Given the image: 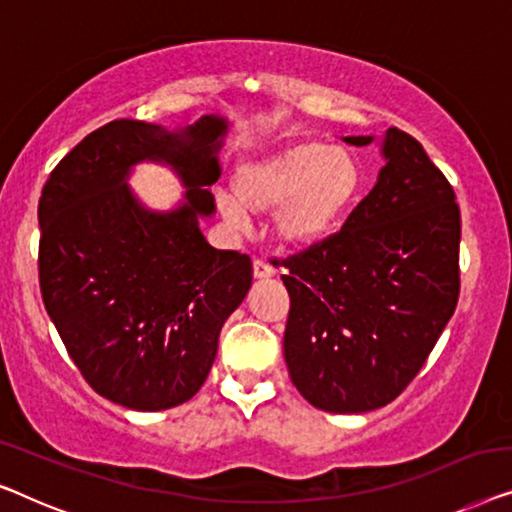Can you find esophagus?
<instances>
[{
	"instance_id": "34e87169",
	"label": "esophagus",
	"mask_w": 512,
	"mask_h": 512,
	"mask_svg": "<svg viewBox=\"0 0 512 512\" xmlns=\"http://www.w3.org/2000/svg\"><path fill=\"white\" fill-rule=\"evenodd\" d=\"M253 276H255V280H269L276 276V271H273V266L269 262H264V259H255Z\"/></svg>"
}]
</instances>
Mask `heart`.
Masks as SVG:
<instances>
[{"label": "heart", "instance_id": "b5f03b06", "mask_svg": "<svg viewBox=\"0 0 512 512\" xmlns=\"http://www.w3.org/2000/svg\"><path fill=\"white\" fill-rule=\"evenodd\" d=\"M362 190L364 169L352 150L304 139L243 160L218 208L239 229L250 225V215L273 213L280 246L308 250L343 227Z\"/></svg>", "mask_w": 512, "mask_h": 512}]
</instances>
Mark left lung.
Wrapping results in <instances>:
<instances>
[{"mask_svg":"<svg viewBox=\"0 0 512 512\" xmlns=\"http://www.w3.org/2000/svg\"><path fill=\"white\" fill-rule=\"evenodd\" d=\"M385 167L341 232L285 259L290 292L285 364L297 390L327 413L383 408L417 376L459 297V206L420 141L390 127Z\"/></svg>","mask_w":512,"mask_h":512,"instance_id":"1","label":"left lung"}]
</instances>
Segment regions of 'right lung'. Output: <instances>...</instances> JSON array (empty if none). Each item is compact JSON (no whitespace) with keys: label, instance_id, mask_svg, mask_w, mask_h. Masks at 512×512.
I'll return each instance as SVG.
<instances>
[{"label":"right lung","instance_id":"obj_1","mask_svg":"<svg viewBox=\"0 0 512 512\" xmlns=\"http://www.w3.org/2000/svg\"><path fill=\"white\" fill-rule=\"evenodd\" d=\"M232 129L225 115L164 127L115 120L85 136L43 185L39 283L43 306L92 390L153 413L192 399L218 355L253 264L215 250L201 220ZM139 163L174 170L186 194L150 209L128 178Z\"/></svg>","mask_w":512,"mask_h":512}]
</instances>
